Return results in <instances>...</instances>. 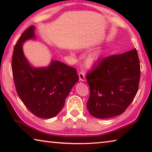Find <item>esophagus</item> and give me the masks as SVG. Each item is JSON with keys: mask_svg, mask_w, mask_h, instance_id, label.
Wrapping results in <instances>:
<instances>
[{"mask_svg": "<svg viewBox=\"0 0 152 152\" xmlns=\"http://www.w3.org/2000/svg\"><path fill=\"white\" fill-rule=\"evenodd\" d=\"M78 76H79V79L80 81H85V75H84V73L83 72H80L78 74Z\"/></svg>", "mask_w": 152, "mask_h": 152, "instance_id": "34e87169", "label": "esophagus"}]
</instances>
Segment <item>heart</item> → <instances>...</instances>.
<instances>
[{
    "mask_svg": "<svg viewBox=\"0 0 152 152\" xmlns=\"http://www.w3.org/2000/svg\"><path fill=\"white\" fill-rule=\"evenodd\" d=\"M104 52L105 51L104 50H102V49H99V50L91 53V54L87 56L86 59V66L89 67L92 66L96 62H98L102 58Z\"/></svg>",
    "mask_w": 152,
    "mask_h": 152,
    "instance_id": "1",
    "label": "heart"
}]
</instances>
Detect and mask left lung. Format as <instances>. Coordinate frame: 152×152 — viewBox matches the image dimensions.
<instances>
[{"label":"left lung","mask_w":152,"mask_h":152,"mask_svg":"<svg viewBox=\"0 0 152 152\" xmlns=\"http://www.w3.org/2000/svg\"><path fill=\"white\" fill-rule=\"evenodd\" d=\"M140 73L136 49L102 59L86 75L90 88L89 113L100 119L124 113L137 94Z\"/></svg>","instance_id":"8db88e82"}]
</instances>
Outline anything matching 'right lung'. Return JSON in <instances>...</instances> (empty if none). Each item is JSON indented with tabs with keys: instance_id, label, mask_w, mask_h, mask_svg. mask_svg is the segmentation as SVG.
I'll list each match as a JSON object with an SVG mask.
<instances>
[{
	"instance_id": "1",
	"label": "right lung",
	"mask_w": 152,
	"mask_h": 152,
	"mask_svg": "<svg viewBox=\"0 0 152 152\" xmlns=\"http://www.w3.org/2000/svg\"><path fill=\"white\" fill-rule=\"evenodd\" d=\"M35 27L20 35L14 48L12 71L15 88L23 102L35 116L44 119L60 113L71 89L78 80L75 68L59 61H51L46 68H36L25 58L23 44L35 38Z\"/></svg>"
}]
</instances>
